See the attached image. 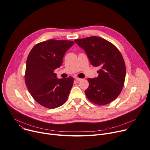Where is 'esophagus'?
I'll return each instance as SVG.
<instances>
[{
  "instance_id": "1",
  "label": "esophagus",
  "mask_w": 150,
  "mask_h": 150,
  "mask_svg": "<svg viewBox=\"0 0 150 150\" xmlns=\"http://www.w3.org/2000/svg\"><path fill=\"white\" fill-rule=\"evenodd\" d=\"M75 79H76V81H80L82 80V79H81V78H78V77H75Z\"/></svg>"
}]
</instances>
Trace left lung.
<instances>
[{
  "label": "left lung",
  "mask_w": 150,
  "mask_h": 150,
  "mask_svg": "<svg viewBox=\"0 0 150 150\" xmlns=\"http://www.w3.org/2000/svg\"><path fill=\"white\" fill-rule=\"evenodd\" d=\"M84 50L93 66H100L97 78H88L85 94L94 104L105 105L114 100L123 88L126 68L118 48L111 42L98 36L74 40Z\"/></svg>",
  "instance_id": "obj_1"
}]
</instances>
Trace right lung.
I'll list each match as a JSON object with an SVG mask.
<instances>
[{"mask_svg": "<svg viewBox=\"0 0 150 150\" xmlns=\"http://www.w3.org/2000/svg\"><path fill=\"white\" fill-rule=\"evenodd\" d=\"M74 44L72 40L50 39L37 44L30 51L26 61L25 83L40 105L56 108L69 97L74 78L58 79L54 70L61 66L65 52Z\"/></svg>", "mask_w": 150, "mask_h": 150, "instance_id": "add662e5", "label": "right lung"}]
</instances>
